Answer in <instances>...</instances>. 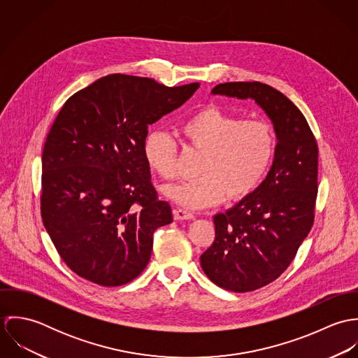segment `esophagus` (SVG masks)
<instances>
[{"label":"esophagus","instance_id":"34e87169","mask_svg":"<svg viewBox=\"0 0 358 358\" xmlns=\"http://www.w3.org/2000/svg\"><path fill=\"white\" fill-rule=\"evenodd\" d=\"M194 215L185 209H173V219L175 220H192Z\"/></svg>","mask_w":358,"mask_h":358}]
</instances>
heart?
I'll list each match as a JSON object with an SVG mask.
<instances>
[{
	"label": "heart",
	"instance_id": "b5f03b06",
	"mask_svg": "<svg viewBox=\"0 0 358 358\" xmlns=\"http://www.w3.org/2000/svg\"><path fill=\"white\" fill-rule=\"evenodd\" d=\"M185 142L204 152L200 176L164 187V194L186 209H203L227 199L241 200L263 182L275 154V132L260 120L208 106L179 125ZM148 166L162 179L176 176V143L164 131L146 134L142 145Z\"/></svg>",
	"mask_w": 358,
	"mask_h": 358
}]
</instances>
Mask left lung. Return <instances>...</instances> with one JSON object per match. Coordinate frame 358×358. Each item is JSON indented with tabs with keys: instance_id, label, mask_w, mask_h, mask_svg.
Masks as SVG:
<instances>
[{
	"instance_id": "8db88e82",
	"label": "left lung",
	"mask_w": 358,
	"mask_h": 358,
	"mask_svg": "<svg viewBox=\"0 0 358 358\" xmlns=\"http://www.w3.org/2000/svg\"><path fill=\"white\" fill-rule=\"evenodd\" d=\"M210 94L255 101L277 139L267 176L254 193L213 216L215 241L200 257L217 287L250 292L287 270L313 226L318 149L302 111L273 87L224 83Z\"/></svg>"
}]
</instances>
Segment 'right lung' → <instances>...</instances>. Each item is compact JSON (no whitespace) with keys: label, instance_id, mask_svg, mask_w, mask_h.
Returning a JSON list of instances; mask_svg holds the SVG:
<instances>
[{"label":"right lung","instance_id":"add662e5","mask_svg":"<svg viewBox=\"0 0 358 358\" xmlns=\"http://www.w3.org/2000/svg\"><path fill=\"white\" fill-rule=\"evenodd\" d=\"M199 87L108 74L63 104L43 152L41 216L80 277L118 287L148 266L154 231L172 222V212L150 182L143 139Z\"/></svg>","mask_w":358,"mask_h":358}]
</instances>
